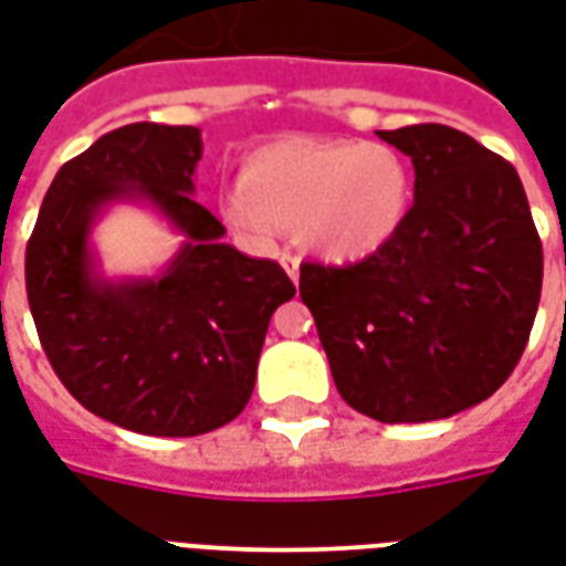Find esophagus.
<instances>
[{
	"label": "esophagus",
	"instance_id": "obj_1",
	"mask_svg": "<svg viewBox=\"0 0 566 566\" xmlns=\"http://www.w3.org/2000/svg\"><path fill=\"white\" fill-rule=\"evenodd\" d=\"M282 266H284V272L291 275V282H296V279H300V260H296L294 254H282Z\"/></svg>",
	"mask_w": 566,
	"mask_h": 566
}]
</instances>
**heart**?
<instances>
[{"mask_svg":"<svg viewBox=\"0 0 566 566\" xmlns=\"http://www.w3.org/2000/svg\"><path fill=\"white\" fill-rule=\"evenodd\" d=\"M412 202L416 175L391 145L284 136L248 150L218 206L248 245L266 251L284 230L312 258L352 266L391 245Z\"/></svg>","mask_w":566,"mask_h":566,"instance_id":"1","label":"heart"}]
</instances>
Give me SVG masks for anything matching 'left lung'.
<instances>
[{"label":"left lung","mask_w":566,"mask_h":566,"mask_svg":"<svg viewBox=\"0 0 566 566\" xmlns=\"http://www.w3.org/2000/svg\"><path fill=\"white\" fill-rule=\"evenodd\" d=\"M416 166L412 214L355 266L303 263L300 296L333 381L385 424L451 418L518 364L543 287V245L515 166L446 124L376 129Z\"/></svg>","instance_id":"left-lung-1"}]
</instances>
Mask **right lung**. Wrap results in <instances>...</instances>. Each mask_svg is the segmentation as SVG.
Segmentation results:
<instances>
[{
    "label": "right lung",
    "instance_id": "1",
    "mask_svg": "<svg viewBox=\"0 0 566 566\" xmlns=\"http://www.w3.org/2000/svg\"><path fill=\"white\" fill-rule=\"evenodd\" d=\"M197 127L105 133L44 193L27 245L35 331L66 391L93 416L145 437H199L233 421L254 391L275 308L296 294L275 260L223 242L193 172ZM145 205L182 235L154 276H105L92 230L112 205Z\"/></svg>",
    "mask_w": 566,
    "mask_h": 566
}]
</instances>
